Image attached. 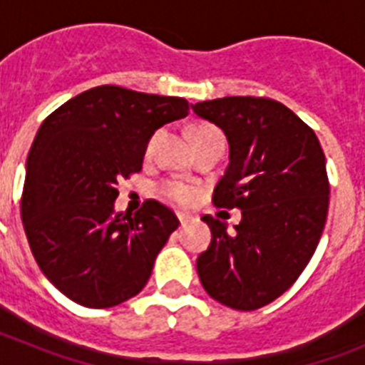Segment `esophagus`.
<instances>
[{
    "label": "esophagus",
    "instance_id": "1",
    "mask_svg": "<svg viewBox=\"0 0 365 365\" xmlns=\"http://www.w3.org/2000/svg\"><path fill=\"white\" fill-rule=\"evenodd\" d=\"M177 217H179V221H180V225H182V227H186L188 222L193 221V215L186 214V212H179V214H177Z\"/></svg>",
    "mask_w": 365,
    "mask_h": 365
}]
</instances>
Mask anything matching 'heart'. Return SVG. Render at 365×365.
<instances>
[{
  "label": "heart",
  "instance_id": "heart-1",
  "mask_svg": "<svg viewBox=\"0 0 365 365\" xmlns=\"http://www.w3.org/2000/svg\"><path fill=\"white\" fill-rule=\"evenodd\" d=\"M215 131L219 130L217 128H214V125L201 124L195 128L193 137H199V135H206V133H215ZM157 137H159V133H155L153 137L150 138V143H148L146 146L148 153L153 150V144L155 140H157ZM160 190H163V193L168 199H172V201L175 202H182V205H185V202H190L193 197H195V190H193V186L186 185V182H182V180H168V182H164Z\"/></svg>",
  "mask_w": 365,
  "mask_h": 365
}]
</instances>
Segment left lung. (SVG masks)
Instances as JSON below:
<instances>
[{
    "instance_id": "left-lung-1",
    "label": "left lung",
    "mask_w": 365,
    "mask_h": 365,
    "mask_svg": "<svg viewBox=\"0 0 365 365\" xmlns=\"http://www.w3.org/2000/svg\"><path fill=\"white\" fill-rule=\"evenodd\" d=\"M221 128L228 166L214 190L219 208H241V222L205 215L212 241L197 257L205 291L227 307L254 311L298 279L325 227L329 180L314 131L282 102L225 96L192 106Z\"/></svg>"
}]
</instances>
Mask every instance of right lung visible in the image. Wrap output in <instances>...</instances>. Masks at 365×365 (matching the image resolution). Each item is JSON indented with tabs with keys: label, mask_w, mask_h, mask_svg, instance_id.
Listing matches in <instances>:
<instances>
[{
	"label": "right lung",
	"mask_w": 365,
	"mask_h": 365,
	"mask_svg": "<svg viewBox=\"0 0 365 365\" xmlns=\"http://www.w3.org/2000/svg\"><path fill=\"white\" fill-rule=\"evenodd\" d=\"M188 102L118 86L67 100L38 130L25 168L21 221L32 256L74 303L106 309L143 291L179 219L157 201L115 212L117 185L143 170L150 138Z\"/></svg>",
	"instance_id": "1"
}]
</instances>
